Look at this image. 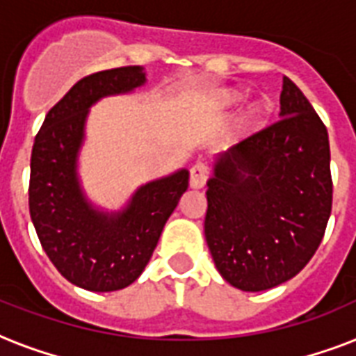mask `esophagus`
I'll return each mask as SVG.
<instances>
[{"label": "esophagus", "mask_w": 356, "mask_h": 356, "mask_svg": "<svg viewBox=\"0 0 356 356\" xmlns=\"http://www.w3.org/2000/svg\"><path fill=\"white\" fill-rule=\"evenodd\" d=\"M207 179H209V168L203 162H197L195 166H192V170H190V186L192 188H203L207 184Z\"/></svg>", "instance_id": "34e87169"}]
</instances>
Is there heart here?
<instances>
[{"mask_svg":"<svg viewBox=\"0 0 356 356\" xmlns=\"http://www.w3.org/2000/svg\"><path fill=\"white\" fill-rule=\"evenodd\" d=\"M245 96H248V92L240 88V86H220V88H214V90L209 92L207 103H209V107L218 111V113H227V111L236 108L245 99ZM270 99L264 96L257 97L243 111L242 120H240L242 127L248 129V131H254V129L262 127V123L270 116Z\"/></svg>","mask_w":356,"mask_h":356,"instance_id":"1","label":"heart"}]
</instances>
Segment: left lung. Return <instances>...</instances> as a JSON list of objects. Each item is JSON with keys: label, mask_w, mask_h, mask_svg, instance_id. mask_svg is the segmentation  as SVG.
Masks as SVG:
<instances>
[{"label": "left lung", "mask_w": 356, "mask_h": 356, "mask_svg": "<svg viewBox=\"0 0 356 356\" xmlns=\"http://www.w3.org/2000/svg\"><path fill=\"white\" fill-rule=\"evenodd\" d=\"M279 116L216 156L207 181V245L220 275L243 292L298 275L331 216L327 127L288 77Z\"/></svg>", "instance_id": "left-lung-1"}]
</instances>
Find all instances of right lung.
Returning <instances> with one entry per match:
<instances>
[{"label":"right lung","instance_id":"1","mask_svg":"<svg viewBox=\"0 0 356 356\" xmlns=\"http://www.w3.org/2000/svg\"><path fill=\"white\" fill-rule=\"evenodd\" d=\"M145 83L142 66L105 70L77 81L46 114L31 153L29 212L42 248L58 273L90 292H114L140 277L168 218L188 188V170L136 188L122 211H102L77 173L88 111L102 97Z\"/></svg>","mask_w":356,"mask_h":356}]
</instances>
